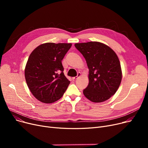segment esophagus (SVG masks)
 <instances>
[{
    "instance_id": "34e87169",
    "label": "esophagus",
    "mask_w": 148,
    "mask_h": 148,
    "mask_svg": "<svg viewBox=\"0 0 148 148\" xmlns=\"http://www.w3.org/2000/svg\"><path fill=\"white\" fill-rule=\"evenodd\" d=\"M81 75H82V74H81L80 73H79L78 74H77V76L73 77V80H76V79H77L78 78H79V77H80Z\"/></svg>"
}]
</instances>
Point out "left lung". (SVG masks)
Segmentation results:
<instances>
[{
	"label": "left lung",
	"mask_w": 148,
	"mask_h": 148,
	"mask_svg": "<svg viewBox=\"0 0 148 148\" xmlns=\"http://www.w3.org/2000/svg\"><path fill=\"white\" fill-rule=\"evenodd\" d=\"M75 47L86 59L89 68V84L83 94L90 101L101 103L118 90L122 73L116 53L102 42L76 43Z\"/></svg>",
	"instance_id": "obj_1"
}]
</instances>
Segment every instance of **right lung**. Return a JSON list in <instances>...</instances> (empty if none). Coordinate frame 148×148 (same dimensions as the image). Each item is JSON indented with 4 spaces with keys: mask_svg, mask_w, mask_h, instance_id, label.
I'll use <instances>...</instances> for the list:
<instances>
[{
    "mask_svg": "<svg viewBox=\"0 0 148 148\" xmlns=\"http://www.w3.org/2000/svg\"><path fill=\"white\" fill-rule=\"evenodd\" d=\"M71 43H44L31 53L25 75L32 95L43 103H52L63 96L70 82L64 75L62 60Z\"/></svg>",
    "mask_w": 148,
    "mask_h": 148,
    "instance_id": "right-lung-1",
    "label": "right lung"
}]
</instances>
